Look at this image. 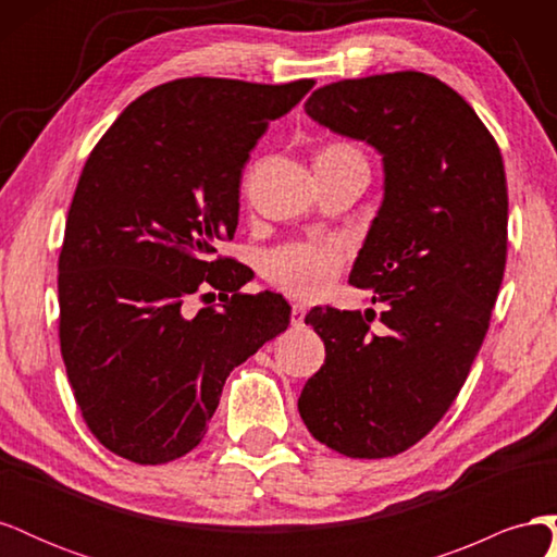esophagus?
<instances>
[{"label": "esophagus", "instance_id": "obj_1", "mask_svg": "<svg viewBox=\"0 0 557 557\" xmlns=\"http://www.w3.org/2000/svg\"><path fill=\"white\" fill-rule=\"evenodd\" d=\"M305 318H307V307L305 305H293V311H290L293 325H305Z\"/></svg>", "mask_w": 557, "mask_h": 557}]
</instances>
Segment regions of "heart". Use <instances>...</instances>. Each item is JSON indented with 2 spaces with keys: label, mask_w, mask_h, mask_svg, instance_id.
<instances>
[{
  "label": "heart",
  "mask_w": 557,
  "mask_h": 557,
  "mask_svg": "<svg viewBox=\"0 0 557 557\" xmlns=\"http://www.w3.org/2000/svg\"><path fill=\"white\" fill-rule=\"evenodd\" d=\"M323 153L358 156L344 144H332ZM346 244L336 237L290 242L267 252L264 274L283 293L299 299H315L339 276L346 260Z\"/></svg>",
  "instance_id": "1"
}]
</instances>
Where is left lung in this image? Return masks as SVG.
Returning a JSON list of instances; mask_svg holds the SVG:
<instances>
[{"label":"left lung","instance_id":"1","mask_svg":"<svg viewBox=\"0 0 557 557\" xmlns=\"http://www.w3.org/2000/svg\"><path fill=\"white\" fill-rule=\"evenodd\" d=\"M318 125L383 158V201L348 283L383 301L313 309L325 364L299 395L320 444L348 458H393L440 423L485 339L507 264L502 153L476 111L440 78L395 72L318 88Z\"/></svg>","mask_w":557,"mask_h":557}]
</instances>
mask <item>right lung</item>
<instances>
[{"mask_svg":"<svg viewBox=\"0 0 557 557\" xmlns=\"http://www.w3.org/2000/svg\"><path fill=\"white\" fill-rule=\"evenodd\" d=\"M313 88L178 78L117 115L83 166L58 262L60 348L97 442L137 465L190 453L234 367L285 332L276 293L242 295L248 267L218 256L269 123ZM219 290L221 310L182 301Z\"/></svg>","mask_w":557,"mask_h":557,"instance_id":"1","label":"right lung"}]
</instances>
